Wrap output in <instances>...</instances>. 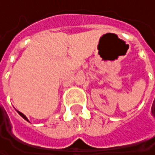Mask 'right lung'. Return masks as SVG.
Instances as JSON below:
<instances>
[{"instance_id": "right-lung-1", "label": "right lung", "mask_w": 155, "mask_h": 155, "mask_svg": "<svg viewBox=\"0 0 155 155\" xmlns=\"http://www.w3.org/2000/svg\"><path fill=\"white\" fill-rule=\"evenodd\" d=\"M17 111H18V110H17ZM18 114H19V115H20V116H21V117H23V118H24L25 120H27V121H28V117H26V116H25V115H24L23 113H21V112H19V111H18Z\"/></svg>"}]
</instances>
